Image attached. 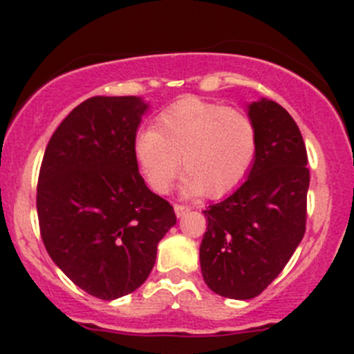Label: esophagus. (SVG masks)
Here are the masks:
<instances>
[{"label": "esophagus", "mask_w": 354, "mask_h": 354, "mask_svg": "<svg viewBox=\"0 0 354 354\" xmlns=\"http://www.w3.org/2000/svg\"><path fill=\"white\" fill-rule=\"evenodd\" d=\"M188 210H190V207H188V205H183V203H174V212H176L178 217L185 216Z\"/></svg>", "instance_id": "obj_1"}]
</instances>
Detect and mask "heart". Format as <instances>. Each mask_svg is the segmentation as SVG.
<instances>
[{
    "label": "heart",
    "instance_id": "1",
    "mask_svg": "<svg viewBox=\"0 0 354 354\" xmlns=\"http://www.w3.org/2000/svg\"><path fill=\"white\" fill-rule=\"evenodd\" d=\"M140 173L157 194H167L181 167L185 195L221 197L245 180L257 156V128L245 111L185 97L135 137Z\"/></svg>",
    "mask_w": 354,
    "mask_h": 354
}]
</instances>
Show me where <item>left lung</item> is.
Listing matches in <instances>:
<instances>
[{
  "instance_id": "left-lung-1",
  "label": "left lung",
  "mask_w": 354,
  "mask_h": 354,
  "mask_svg": "<svg viewBox=\"0 0 354 354\" xmlns=\"http://www.w3.org/2000/svg\"><path fill=\"white\" fill-rule=\"evenodd\" d=\"M257 128V156L248 178L203 214L200 245L205 284L233 299L259 296L286 267L305 234L308 157L301 131L283 106L248 104Z\"/></svg>"
}]
</instances>
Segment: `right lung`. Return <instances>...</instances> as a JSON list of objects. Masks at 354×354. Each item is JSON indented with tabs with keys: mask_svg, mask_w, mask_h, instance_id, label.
Instances as JSON below:
<instances>
[{
	"mask_svg": "<svg viewBox=\"0 0 354 354\" xmlns=\"http://www.w3.org/2000/svg\"><path fill=\"white\" fill-rule=\"evenodd\" d=\"M140 97H91L53 133L37 183L41 236L53 262L88 295L116 299L140 288L157 243L176 224L173 205L138 173Z\"/></svg>",
	"mask_w": 354,
	"mask_h": 354,
	"instance_id": "obj_1",
	"label": "right lung"
}]
</instances>
